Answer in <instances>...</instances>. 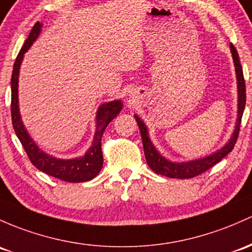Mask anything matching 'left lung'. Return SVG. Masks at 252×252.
Returning <instances> with one entry per match:
<instances>
[{
    "label": "left lung",
    "instance_id": "obj_1",
    "mask_svg": "<svg viewBox=\"0 0 252 252\" xmlns=\"http://www.w3.org/2000/svg\"><path fill=\"white\" fill-rule=\"evenodd\" d=\"M231 51L232 56H233L234 66H235V73H237V80H238V119H237V125H235V129L233 136L231 137L229 142L221 148L220 150L216 151L213 155L208 156V158H203L199 159H194V161L190 162H183V163H175V162H170L166 159L163 156L158 154L155 147L151 143L150 138H149L147 126L144 125L142 120L134 115L136 118L138 126H139L140 134H142L143 140V148H144V155L147 158L148 166L154 172L158 173L159 175L168 178H177V179H190V178L197 177V175L202 174L205 170L210 169L213 166H215L218 162H220L224 156L228 155L232 150H233L235 143H237L238 136H239V129L240 124H242V116L244 113L245 102H246V90H245V80L244 74H243L242 64L239 61V55L238 51L234 48L233 44H231Z\"/></svg>",
    "mask_w": 252,
    "mask_h": 252
}]
</instances>
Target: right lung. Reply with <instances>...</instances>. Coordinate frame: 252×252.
Wrapping results in <instances>:
<instances>
[{"instance_id":"obj_1","label":"right lung","mask_w":252,"mask_h":252,"mask_svg":"<svg viewBox=\"0 0 252 252\" xmlns=\"http://www.w3.org/2000/svg\"><path fill=\"white\" fill-rule=\"evenodd\" d=\"M42 24L37 21L34 24L33 29L31 30L29 34V38L24 43L23 48L19 51L17 59H15L14 67H13L12 73V103H10V113H12V123L14 131L25 149L28 154L30 161L36 168H38L42 172L47 173L50 177L56 178L67 183H84L94 179L102 169L103 164V155H102L101 140L102 136L104 133L105 127L108 124L115 118L123 109V102L121 101H113L109 103L102 104L98 108L96 116V132H94V138L93 142V147L89 149L88 153L80 158L73 159H60L55 158L53 156L47 155L39 150L36 143L31 139L29 136L28 131L23 125V121L20 119V113H19L18 107V77H19V68H20L21 61H23L24 54L32 45V43L38 37Z\"/></svg>"}]
</instances>
